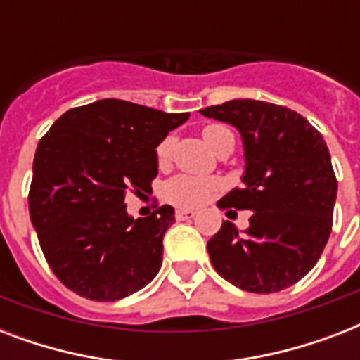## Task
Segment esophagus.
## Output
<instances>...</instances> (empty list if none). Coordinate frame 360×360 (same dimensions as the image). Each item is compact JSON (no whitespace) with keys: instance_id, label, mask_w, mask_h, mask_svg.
<instances>
[{"instance_id":"esophagus-1","label":"esophagus","mask_w":360,"mask_h":360,"mask_svg":"<svg viewBox=\"0 0 360 360\" xmlns=\"http://www.w3.org/2000/svg\"><path fill=\"white\" fill-rule=\"evenodd\" d=\"M196 217V211L194 209H177L175 211V219L177 220H191Z\"/></svg>"}]
</instances>
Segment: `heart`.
Instances as JSON below:
<instances>
[{
	"label": "heart",
	"mask_w": 360,
	"mask_h": 360,
	"mask_svg": "<svg viewBox=\"0 0 360 360\" xmlns=\"http://www.w3.org/2000/svg\"><path fill=\"white\" fill-rule=\"evenodd\" d=\"M219 130H222V127H214V124L203 130V138L209 146L213 143V136ZM172 149H174V138H166L157 147L158 160L160 162L168 160ZM209 188H211V181L192 177V175H177L164 185V198L175 205H181V207H192V205H198L205 200Z\"/></svg>",
	"instance_id": "1"
}]
</instances>
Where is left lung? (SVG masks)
I'll return each instance as SVG.
<instances>
[{"instance_id": "left-lung-1", "label": "left lung", "mask_w": 360, "mask_h": 360, "mask_svg": "<svg viewBox=\"0 0 360 360\" xmlns=\"http://www.w3.org/2000/svg\"><path fill=\"white\" fill-rule=\"evenodd\" d=\"M233 124L245 147L243 188L219 202L250 209L243 233L230 220L207 243L214 271L252 293L285 290L318 263L333 228L335 169L323 136L278 104L236 98L200 110Z\"/></svg>"}]
</instances>
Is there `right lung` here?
Wrapping results in <instances>:
<instances>
[{"label":"right lung","mask_w":360,"mask_h":360,"mask_svg":"<svg viewBox=\"0 0 360 360\" xmlns=\"http://www.w3.org/2000/svg\"><path fill=\"white\" fill-rule=\"evenodd\" d=\"M188 114L103 98L65 112L33 158L30 217L53 274L91 301H120L162 265V237L174 207L146 219L127 213L124 194L151 191L157 146Z\"/></svg>","instance_id":"right-lung-1"}]
</instances>
